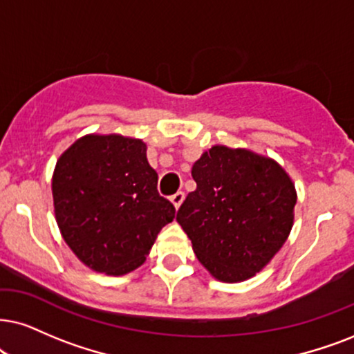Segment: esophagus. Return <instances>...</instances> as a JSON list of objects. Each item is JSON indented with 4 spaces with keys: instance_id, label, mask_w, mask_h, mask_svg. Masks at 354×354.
<instances>
[{
    "instance_id": "34e87169",
    "label": "esophagus",
    "mask_w": 354,
    "mask_h": 354,
    "mask_svg": "<svg viewBox=\"0 0 354 354\" xmlns=\"http://www.w3.org/2000/svg\"><path fill=\"white\" fill-rule=\"evenodd\" d=\"M169 201H171L174 207H176V209H180V205L183 204V201H185V192H183V191H178V192H174V194L171 196V198H169Z\"/></svg>"
}]
</instances>
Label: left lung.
Segmentation results:
<instances>
[{
	"label": "left lung",
	"instance_id": "8db88e82",
	"mask_svg": "<svg viewBox=\"0 0 354 354\" xmlns=\"http://www.w3.org/2000/svg\"><path fill=\"white\" fill-rule=\"evenodd\" d=\"M196 191L176 221L205 270L223 283L250 279L271 261L294 223L296 187L279 163L214 145L192 165Z\"/></svg>",
	"mask_w": 354,
	"mask_h": 354
}]
</instances>
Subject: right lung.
<instances>
[{"mask_svg":"<svg viewBox=\"0 0 354 354\" xmlns=\"http://www.w3.org/2000/svg\"><path fill=\"white\" fill-rule=\"evenodd\" d=\"M158 174L140 138L89 133L62 153L52 178L62 236L88 268L125 274L145 261L174 205L156 189Z\"/></svg>","mask_w":354,"mask_h":354,"instance_id":"obj_1","label":"right lung"}]
</instances>
